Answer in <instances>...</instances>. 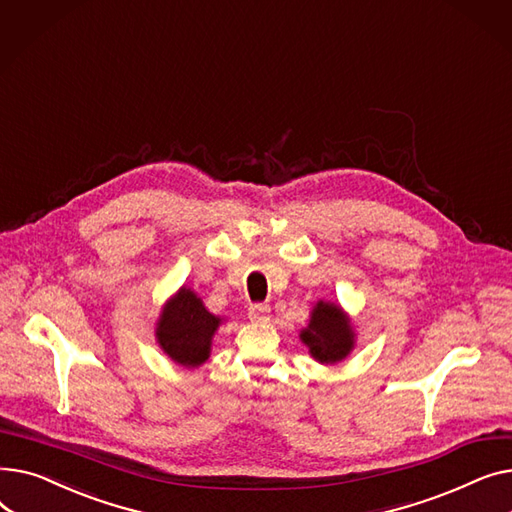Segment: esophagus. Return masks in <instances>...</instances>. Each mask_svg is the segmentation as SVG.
<instances>
[{
  "label": "esophagus",
  "mask_w": 512,
  "mask_h": 512,
  "mask_svg": "<svg viewBox=\"0 0 512 512\" xmlns=\"http://www.w3.org/2000/svg\"><path fill=\"white\" fill-rule=\"evenodd\" d=\"M249 319L251 321H267L270 319V305L267 303H255L249 307Z\"/></svg>",
  "instance_id": "1"
}]
</instances>
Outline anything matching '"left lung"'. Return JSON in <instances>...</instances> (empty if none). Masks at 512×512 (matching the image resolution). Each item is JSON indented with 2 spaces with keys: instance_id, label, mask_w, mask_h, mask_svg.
Segmentation results:
<instances>
[{
  "instance_id": "8db88e82",
  "label": "left lung",
  "mask_w": 512,
  "mask_h": 512,
  "mask_svg": "<svg viewBox=\"0 0 512 512\" xmlns=\"http://www.w3.org/2000/svg\"><path fill=\"white\" fill-rule=\"evenodd\" d=\"M303 342L319 363L342 361L355 344V334L340 307L317 303L309 321V328L301 332Z\"/></svg>"
}]
</instances>
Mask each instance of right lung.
<instances>
[{
	"instance_id": "right-lung-1",
	"label": "right lung",
	"mask_w": 512,
	"mask_h": 512,
	"mask_svg": "<svg viewBox=\"0 0 512 512\" xmlns=\"http://www.w3.org/2000/svg\"><path fill=\"white\" fill-rule=\"evenodd\" d=\"M220 317L211 315L197 294L182 288L161 311L157 340L161 348L184 367H199L209 357L211 336Z\"/></svg>"
}]
</instances>
